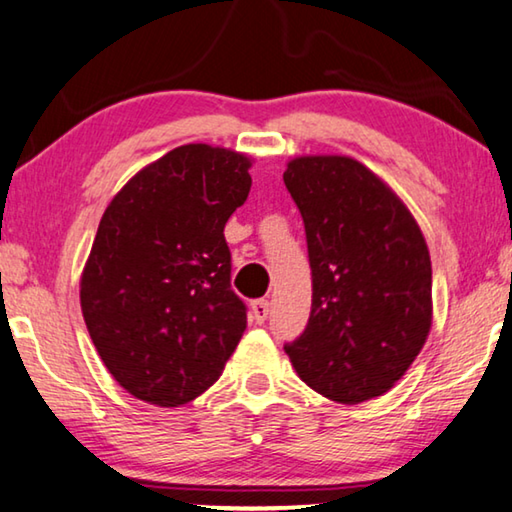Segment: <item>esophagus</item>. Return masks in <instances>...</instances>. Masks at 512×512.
I'll return each instance as SVG.
<instances>
[{"label": "esophagus", "mask_w": 512, "mask_h": 512, "mask_svg": "<svg viewBox=\"0 0 512 512\" xmlns=\"http://www.w3.org/2000/svg\"><path fill=\"white\" fill-rule=\"evenodd\" d=\"M267 315H270V301L267 299L251 301V317H254L256 324H265Z\"/></svg>", "instance_id": "obj_1"}]
</instances>
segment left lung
<instances>
[{
  "label": "left lung",
  "instance_id": "1",
  "mask_svg": "<svg viewBox=\"0 0 512 512\" xmlns=\"http://www.w3.org/2000/svg\"><path fill=\"white\" fill-rule=\"evenodd\" d=\"M283 183L306 229L311 317L283 349L315 392L360 404L388 392L431 329V256L385 183L347 156H301Z\"/></svg>",
  "mask_w": 512,
  "mask_h": 512
}]
</instances>
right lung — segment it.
<instances>
[{
    "label": "right lung",
    "mask_w": 512,
    "mask_h": 512,
    "mask_svg": "<svg viewBox=\"0 0 512 512\" xmlns=\"http://www.w3.org/2000/svg\"><path fill=\"white\" fill-rule=\"evenodd\" d=\"M249 158L183 145L108 204L81 276V311L113 379L156 406L220 379L247 326L224 224L245 204Z\"/></svg>",
    "instance_id": "add662e5"
}]
</instances>
